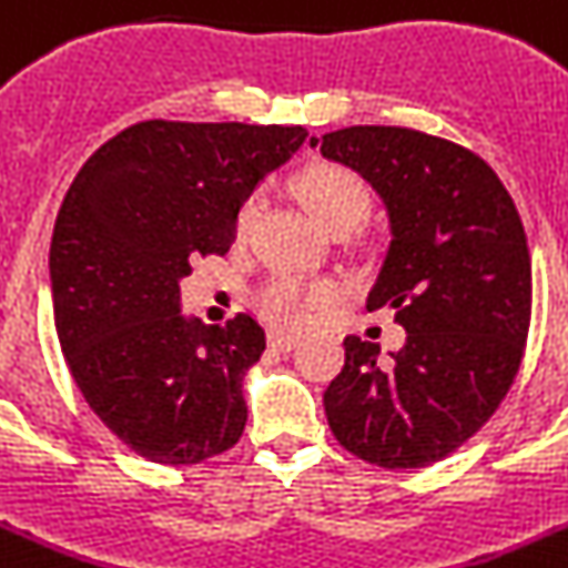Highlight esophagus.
I'll use <instances>...</instances> for the list:
<instances>
[{
  "label": "esophagus",
  "instance_id": "34e87169",
  "mask_svg": "<svg viewBox=\"0 0 568 568\" xmlns=\"http://www.w3.org/2000/svg\"><path fill=\"white\" fill-rule=\"evenodd\" d=\"M268 346L276 352H292L297 346V337L285 335V332H271L268 335Z\"/></svg>",
  "mask_w": 568,
  "mask_h": 568
}]
</instances>
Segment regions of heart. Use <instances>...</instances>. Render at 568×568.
Segmentation results:
<instances>
[{
	"label": "heart",
	"instance_id": "1",
	"mask_svg": "<svg viewBox=\"0 0 568 568\" xmlns=\"http://www.w3.org/2000/svg\"><path fill=\"white\" fill-rule=\"evenodd\" d=\"M297 187L306 211L328 233L355 231L369 216V207H373V195L361 181V175H355L341 164L308 166L306 173L300 175ZM254 216L256 202L245 199L240 204V211H236V236H245ZM328 297H332V285L328 283H306L300 276L276 274L262 288L260 306L262 312L268 314V321L297 328L306 323L308 312Z\"/></svg>",
	"mask_w": 568,
	"mask_h": 568
}]
</instances>
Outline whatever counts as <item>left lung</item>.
Wrapping results in <instances>:
<instances>
[{"label": "left lung", "instance_id": "left-lung-1", "mask_svg": "<svg viewBox=\"0 0 568 568\" xmlns=\"http://www.w3.org/2000/svg\"><path fill=\"white\" fill-rule=\"evenodd\" d=\"M387 207L389 247L366 308H393L407 343L349 335L323 393L328 427L378 468H427L465 445L517 378L531 321V256L511 195L465 146L404 126L312 138Z\"/></svg>", "mask_w": 568, "mask_h": 568}]
</instances>
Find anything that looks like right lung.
<instances>
[{
    "instance_id": "obj_1",
    "label": "right lung",
    "mask_w": 568,
    "mask_h": 568,
    "mask_svg": "<svg viewBox=\"0 0 568 568\" xmlns=\"http://www.w3.org/2000/svg\"><path fill=\"white\" fill-rule=\"evenodd\" d=\"M303 126L144 121L74 175L51 236V297L65 364L94 416L159 465H199L240 442L242 378L265 352L247 314H181L199 256H225L236 211L292 159Z\"/></svg>"
}]
</instances>
